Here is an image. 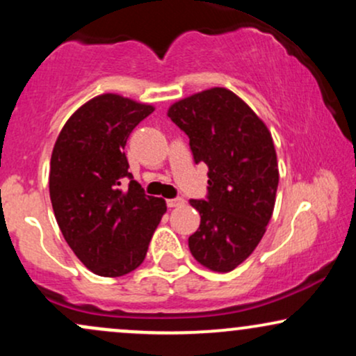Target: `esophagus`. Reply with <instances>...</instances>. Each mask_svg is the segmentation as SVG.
<instances>
[{"label": "esophagus", "mask_w": 356, "mask_h": 356, "mask_svg": "<svg viewBox=\"0 0 356 356\" xmlns=\"http://www.w3.org/2000/svg\"><path fill=\"white\" fill-rule=\"evenodd\" d=\"M184 204L182 197H174V199H167V206L169 207H179Z\"/></svg>", "instance_id": "34e87169"}]
</instances>
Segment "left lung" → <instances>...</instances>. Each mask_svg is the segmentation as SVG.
I'll return each instance as SVG.
<instances>
[{"mask_svg": "<svg viewBox=\"0 0 356 356\" xmlns=\"http://www.w3.org/2000/svg\"><path fill=\"white\" fill-rule=\"evenodd\" d=\"M167 115L189 137L195 164L209 167L206 199H191L201 214L189 238L192 256L212 271H232L259 244L275 209L280 172L271 132L220 87L175 102Z\"/></svg>", "mask_w": 356, "mask_h": 356, "instance_id": "left-lung-1", "label": "left lung"}]
</instances>
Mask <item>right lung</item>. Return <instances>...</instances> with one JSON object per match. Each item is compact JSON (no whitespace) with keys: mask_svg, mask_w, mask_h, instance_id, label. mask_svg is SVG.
<instances>
[{"mask_svg":"<svg viewBox=\"0 0 356 356\" xmlns=\"http://www.w3.org/2000/svg\"><path fill=\"white\" fill-rule=\"evenodd\" d=\"M152 112V105L104 93L68 118L53 147L56 222L76 257L99 276H124L140 266L167 211L164 199L147 195L134 181L124 152L132 130Z\"/></svg>","mask_w":356,"mask_h":356,"instance_id":"1","label":"right lung"}]
</instances>
